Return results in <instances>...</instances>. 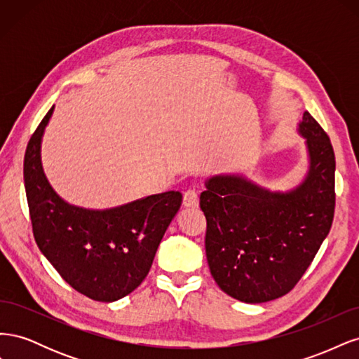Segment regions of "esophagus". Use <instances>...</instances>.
<instances>
[{"label":"esophagus","instance_id":"obj_1","mask_svg":"<svg viewBox=\"0 0 359 359\" xmlns=\"http://www.w3.org/2000/svg\"><path fill=\"white\" fill-rule=\"evenodd\" d=\"M182 203L186 208H196L199 205V194L196 190H187L184 193V199Z\"/></svg>","mask_w":359,"mask_h":359}]
</instances>
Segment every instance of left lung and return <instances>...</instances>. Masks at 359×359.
I'll use <instances>...</instances> for the list:
<instances>
[{
	"mask_svg": "<svg viewBox=\"0 0 359 359\" xmlns=\"http://www.w3.org/2000/svg\"><path fill=\"white\" fill-rule=\"evenodd\" d=\"M309 168L298 186L269 190L243 173L206 178L201 208L211 276L227 295L248 304L293 289L330 233L335 157L331 140L309 112L298 124Z\"/></svg>",
	"mask_w": 359,
	"mask_h": 359,
	"instance_id": "obj_1",
	"label": "left lung"
}]
</instances>
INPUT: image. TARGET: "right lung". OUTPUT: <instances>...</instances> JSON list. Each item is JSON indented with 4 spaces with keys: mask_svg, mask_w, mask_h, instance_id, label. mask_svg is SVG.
Wrapping results in <instances>:
<instances>
[{
    "mask_svg": "<svg viewBox=\"0 0 359 359\" xmlns=\"http://www.w3.org/2000/svg\"><path fill=\"white\" fill-rule=\"evenodd\" d=\"M53 106L31 136L24 158L29 217L40 252L82 295L114 302L142 283L182 194L165 191L106 210L72 205L52 189L41 139Z\"/></svg>",
    "mask_w": 359,
    "mask_h": 359,
    "instance_id": "1",
    "label": "right lung"
}]
</instances>
